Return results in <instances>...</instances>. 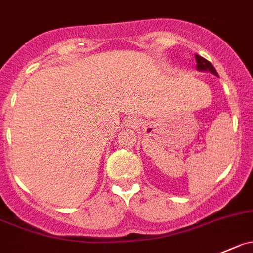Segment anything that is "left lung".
Here are the masks:
<instances>
[{
	"label": "left lung",
	"instance_id": "8db88e82",
	"mask_svg": "<svg viewBox=\"0 0 253 253\" xmlns=\"http://www.w3.org/2000/svg\"><path fill=\"white\" fill-rule=\"evenodd\" d=\"M195 59H197V69L199 70V72H210L211 74L217 75V72L215 70L214 65H212L209 60L204 59L203 56L197 55V54H195Z\"/></svg>",
	"mask_w": 253,
	"mask_h": 253
}]
</instances>
